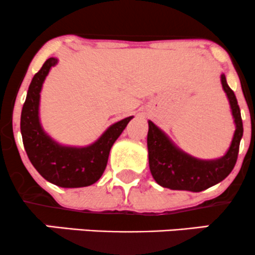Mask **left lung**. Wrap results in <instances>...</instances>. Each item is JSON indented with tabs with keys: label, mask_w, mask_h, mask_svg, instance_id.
<instances>
[{
	"label": "left lung",
	"mask_w": 255,
	"mask_h": 255,
	"mask_svg": "<svg viewBox=\"0 0 255 255\" xmlns=\"http://www.w3.org/2000/svg\"><path fill=\"white\" fill-rule=\"evenodd\" d=\"M221 84L230 101L236 130L229 150L220 159L200 160L191 156L177 148L157 126L148 121L150 172L161 187L175 191L202 192L218 184L234 170L243 135V123L237 99L227 84L225 74H221Z\"/></svg>",
	"instance_id": "obj_1"
}]
</instances>
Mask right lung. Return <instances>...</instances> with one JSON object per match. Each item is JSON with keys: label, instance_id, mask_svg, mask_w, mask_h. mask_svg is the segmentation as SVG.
<instances>
[{"label": "right lung", "instance_id": "add662e5", "mask_svg": "<svg viewBox=\"0 0 255 255\" xmlns=\"http://www.w3.org/2000/svg\"><path fill=\"white\" fill-rule=\"evenodd\" d=\"M57 58L42 64L29 85L20 116V132L24 149L37 172L46 181L63 188H79L95 183L105 171L110 150L133 116L110 126L93 144L83 148L56 143L42 129L39 119L40 92L51 67Z\"/></svg>", "mask_w": 255, "mask_h": 255}]
</instances>
